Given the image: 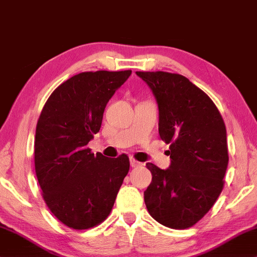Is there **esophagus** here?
Returning a JSON list of instances; mask_svg holds the SVG:
<instances>
[{
    "mask_svg": "<svg viewBox=\"0 0 257 257\" xmlns=\"http://www.w3.org/2000/svg\"><path fill=\"white\" fill-rule=\"evenodd\" d=\"M131 166L132 167H139V166H142V164H141V162L136 161L135 159H131Z\"/></svg>",
    "mask_w": 257,
    "mask_h": 257,
    "instance_id": "obj_1",
    "label": "esophagus"
}]
</instances>
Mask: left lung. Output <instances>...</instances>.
I'll list each match as a JSON object with an SVG mask.
<instances>
[{
	"label": "left lung",
	"mask_w": 257,
	"mask_h": 257,
	"mask_svg": "<svg viewBox=\"0 0 257 257\" xmlns=\"http://www.w3.org/2000/svg\"><path fill=\"white\" fill-rule=\"evenodd\" d=\"M136 74L157 99L159 134L171 145L167 170L146 165L152 173L146 206L162 225L190 228L223 190L229 162L225 124L215 103L186 77L162 71Z\"/></svg>",
	"instance_id": "1"
}]
</instances>
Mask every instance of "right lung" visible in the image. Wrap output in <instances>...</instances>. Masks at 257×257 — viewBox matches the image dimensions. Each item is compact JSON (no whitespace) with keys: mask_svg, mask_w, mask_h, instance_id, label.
Wrapping results in <instances>:
<instances>
[{"mask_svg":"<svg viewBox=\"0 0 257 257\" xmlns=\"http://www.w3.org/2000/svg\"><path fill=\"white\" fill-rule=\"evenodd\" d=\"M131 74V70L76 74L52 92L38 119L35 173L48 209L69 228L102 223L128 174L125 154L110 159L86 146L99 132L109 99Z\"/></svg>","mask_w":257,"mask_h":257,"instance_id":"obj_1","label":"right lung"}]
</instances>
